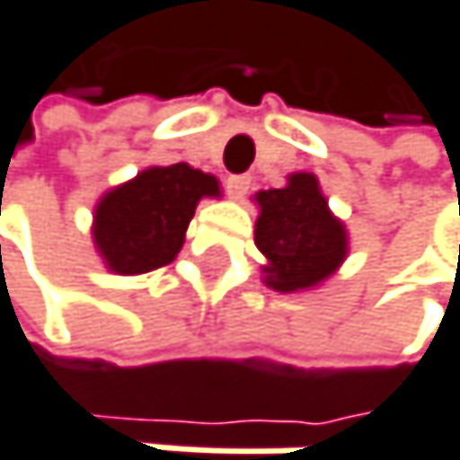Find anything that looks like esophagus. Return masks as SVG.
Returning a JSON list of instances; mask_svg holds the SVG:
<instances>
[{"mask_svg": "<svg viewBox=\"0 0 460 460\" xmlns=\"http://www.w3.org/2000/svg\"><path fill=\"white\" fill-rule=\"evenodd\" d=\"M251 187V176H228L226 179V190H228V196L232 199H245V192Z\"/></svg>", "mask_w": 460, "mask_h": 460, "instance_id": "esophagus-1", "label": "esophagus"}]
</instances>
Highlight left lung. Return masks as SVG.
Segmentation results:
<instances>
[{
  "instance_id": "8db88e82",
  "label": "left lung",
  "mask_w": 460,
  "mask_h": 460,
  "mask_svg": "<svg viewBox=\"0 0 460 460\" xmlns=\"http://www.w3.org/2000/svg\"><path fill=\"white\" fill-rule=\"evenodd\" d=\"M253 243L264 256L261 281L281 295L328 281L350 253L345 223L331 212L314 173L297 171L279 190H259Z\"/></svg>"
}]
</instances>
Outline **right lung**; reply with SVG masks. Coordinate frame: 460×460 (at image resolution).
<instances>
[{"label": "right lung", "instance_id": "1", "mask_svg": "<svg viewBox=\"0 0 460 460\" xmlns=\"http://www.w3.org/2000/svg\"><path fill=\"white\" fill-rule=\"evenodd\" d=\"M201 199H220L212 173L176 165H151L107 190L93 207V245L104 268L140 276L176 259Z\"/></svg>", "mask_w": 460, "mask_h": 460}]
</instances>
